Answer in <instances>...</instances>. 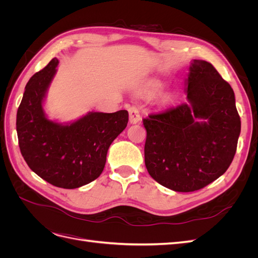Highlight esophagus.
<instances>
[{
    "mask_svg": "<svg viewBox=\"0 0 258 258\" xmlns=\"http://www.w3.org/2000/svg\"><path fill=\"white\" fill-rule=\"evenodd\" d=\"M128 112H129V121L130 123H137L140 120H141V115H140V112L136 106H130L128 108Z\"/></svg>",
    "mask_w": 258,
    "mask_h": 258,
    "instance_id": "obj_1",
    "label": "esophagus"
}]
</instances>
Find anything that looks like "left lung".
Masks as SVG:
<instances>
[{
    "label": "left lung",
    "instance_id": "8db88e82",
    "mask_svg": "<svg viewBox=\"0 0 258 258\" xmlns=\"http://www.w3.org/2000/svg\"><path fill=\"white\" fill-rule=\"evenodd\" d=\"M185 83L187 102L143 119L144 157L156 182L189 192L204 188L229 168L241 120L232 88L210 62L192 60Z\"/></svg>",
    "mask_w": 258,
    "mask_h": 258
}]
</instances>
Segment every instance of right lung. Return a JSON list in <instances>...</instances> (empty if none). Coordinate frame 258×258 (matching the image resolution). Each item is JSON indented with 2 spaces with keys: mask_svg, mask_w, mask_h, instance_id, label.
<instances>
[{
  "mask_svg": "<svg viewBox=\"0 0 258 258\" xmlns=\"http://www.w3.org/2000/svg\"><path fill=\"white\" fill-rule=\"evenodd\" d=\"M59 63L53 58L26 86L17 111L16 128L23 159L49 184L79 188L100 176L108 147L127 127L128 112H89L62 124L46 116L43 103Z\"/></svg>",
  "mask_w": 258,
  "mask_h": 258,
  "instance_id": "obj_1",
  "label": "right lung"
}]
</instances>
